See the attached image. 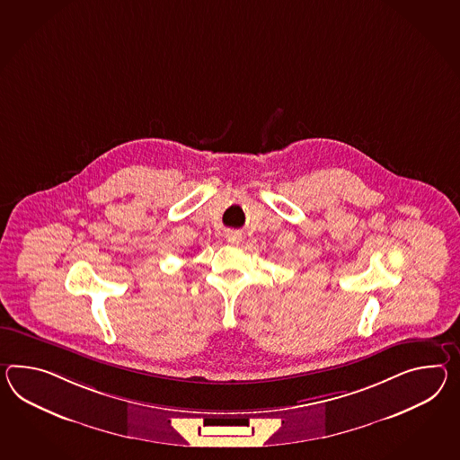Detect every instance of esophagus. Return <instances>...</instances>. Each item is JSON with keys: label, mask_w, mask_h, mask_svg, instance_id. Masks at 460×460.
Returning <instances> with one entry per match:
<instances>
[{"label": "esophagus", "mask_w": 460, "mask_h": 460, "mask_svg": "<svg viewBox=\"0 0 460 460\" xmlns=\"http://www.w3.org/2000/svg\"><path fill=\"white\" fill-rule=\"evenodd\" d=\"M226 239L231 243V244H239L243 241V234L241 233H227Z\"/></svg>", "instance_id": "34e87169"}]
</instances>
